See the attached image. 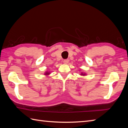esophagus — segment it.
Instances as JSON below:
<instances>
[{"label": "esophagus", "mask_w": 128, "mask_h": 128, "mask_svg": "<svg viewBox=\"0 0 128 128\" xmlns=\"http://www.w3.org/2000/svg\"><path fill=\"white\" fill-rule=\"evenodd\" d=\"M69 62V59H64V60H63V62H64L65 64H66L68 63Z\"/></svg>", "instance_id": "1"}]
</instances>
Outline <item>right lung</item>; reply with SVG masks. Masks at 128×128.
I'll return each instance as SVG.
<instances>
[{"instance_id":"1","label":"right lung","mask_w":128,"mask_h":128,"mask_svg":"<svg viewBox=\"0 0 128 128\" xmlns=\"http://www.w3.org/2000/svg\"><path fill=\"white\" fill-rule=\"evenodd\" d=\"M50 74V73H48L47 72V73H46V75H48V74Z\"/></svg>"}]
</instances>
